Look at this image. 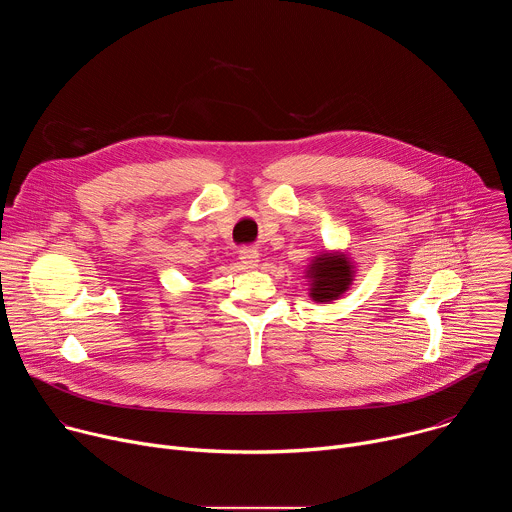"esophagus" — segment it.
Returning a JSON list of instances; mask_svg holds the SVG:
<instances>
[{
  "mask_svg": "<svg viewBox=\"0 0 512 512\" xmlns=\"http://www.w3.org/2000/svg\"><path fill=\"white\" fill-rule=\"evenodd\" d=\"M239 259H241V265L245 269H255L259 265V253L253 251V249H243L239 253Z\"/></svg>",
  "mask_w": 512,
  "mask_h": 512,
  "instance_id": "esophagus-1",
  "label": "esophagus"
}]
</instances>
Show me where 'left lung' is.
I'll use <instances>...</instances> for the list:
<instances>
[{"mask_svg": "<svg viewBox=\"0 0 512 512\" xmlns=\"http://www.w3.org/2000/svg\"><path fill=\"white\" fill-rule=\"evenodd\" d=\"M310 296L314 302L338 300L352 281V265L342 253H324L308 269Z\"/></svg>", "mask_w": 512, "mask_h": 512, "instance_id": "obj_1", "label": "left lung"}]
</instances>
